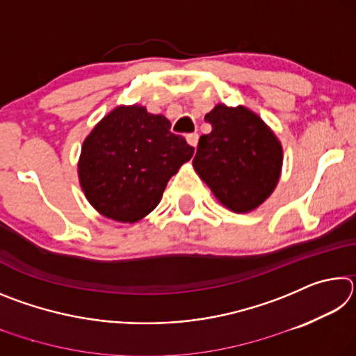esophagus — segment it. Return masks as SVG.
I'll list each match as a JSON object with an SVG mask.
<instances>
[{"instance_id":"1","label":"esophagus","mask_w":356,"mask_h":356,"mask_svg":"<svg viewBox=\"0 0 356 356\" xmlns=\"http://www.w3.org/2000/svg\"><path fill=\"white\" fill-rule=\"evenodd\" d=\"M197 140H200V136H197V134L186 135V143H188L191 147H196L197 146Z\"/></svg>"}]
</instances>
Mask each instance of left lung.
<instances>
[{
	"label": "left lung",
	"instance_id": "left-lung-1",
	"mask_svg": "<svg viewBox=\"0 0 356 356\" xmlns=\"http://www.w3.org/2000/svg\"><path fill=\"white\" fill-rule=\"evenodd\" d=\"M204 119L212 131L200 138L193 168L222 206L236 213L251 212L280 180V140L246 106L218 104Z\"/></svg>",
	"mask_w": 356,
	"mask_h": 356
}]
</instances>
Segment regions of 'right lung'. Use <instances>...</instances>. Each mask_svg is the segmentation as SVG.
Listing matches in <instances>:
<instances>
[{"instance_id":"add662e5","label":"right lung","mask_w":356,"mask_h":356,"mask_svg":"<svg viewBox=\"0 0 356 356\" xmlns=\"http://www.w3.org/2000/svg\"><path fill=\"white\" fill-rule=\"evenodd\" d=\"M170 129L161 114H150L141 105H120L86 136L78 177L100 215L136 222L159 206L168 180L195 152Z\"/></svg>"}]
</instances>
